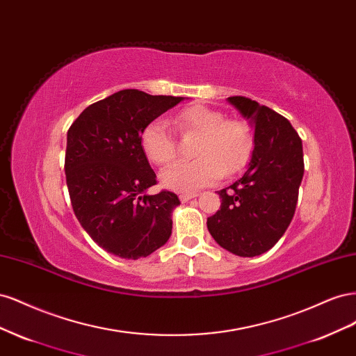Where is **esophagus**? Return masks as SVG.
<instances>
[{
  "instance_id": "34e87169",
  "label": "esophagus",
  "mask_w": 356,
  "mask_h": 356,
  "mask_svg": "<svg viewBox=\"0 0 356 356\" xmlns=\"http://www.w3.org/2000/svg\"><path fill=\"white\" fill-rule=\"evenodd\" d=\"M197 195L196 193H182V195H179V200L182 202V203H186V202H188V200H191V199H195Z\"/></svg>"
}]
</instances>
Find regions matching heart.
I'll return each mask as SVG.
<instances>
[{
  "label": "heart",
  "instance_id": "heart-1",
  "mask_svg": "<svg viewBox=\"0 0 356 356\" xmlns=\"http://www.w3.org/2000/svg\"><path fill=\"white\" fill-rule=\"evenodd\" d=\"M175 124L182 134L197 135L193 149L197 159L178 161L161 172L163 186L178 191H191L218 181L225 174L241 170L254 149L251 126L242 118H225L221 110L195 104L175 115ZM145 157L154 165H166L177 156L175 139L169 124L156 118L141 132Z\"/></svg>",
  "mask_w": 356,
  "mask_h": 356
}]
</instances>
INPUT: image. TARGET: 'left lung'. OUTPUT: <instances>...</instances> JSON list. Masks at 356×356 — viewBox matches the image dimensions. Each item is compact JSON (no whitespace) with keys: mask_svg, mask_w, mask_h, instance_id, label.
<instances>
[{"mask_svg":"<svg viewBox=\"0 0 356 356\" xmlns=\"http://www.w3.org/2000/svg\"><path fill=\"white\" fill-rule=\"evenodd\" d=\"M229 102L251 120L255 147L243 177L218 191L221 207L207 224L224 250L255 257L275 246L294 217L303 145L286 118L268 106L245 96H230Z\"/></svg>","mask_w":356,"mask_h":356,"instance_id":"1","label":"left lung"}]
</instances>
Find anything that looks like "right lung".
<instances>
[{
  "label": "right lung",
  "instance_id": "1",
  "mask_svg": "<svg viewBox=\"0 0 356 356\" xmlns=\"http://www.w3.org/2000/svg\"><path fill=\"white\" fill-rule=\"evenodd\" d=\"M182 99L120 90L89 105L68 129L65 175L72 209L106 252L138 260L169 239L179 199L168 190L145 195L157 179L141 132Z\"/></svg>",
  "mask_w": 356,
  "mask_h": 356
}]
</instances>
